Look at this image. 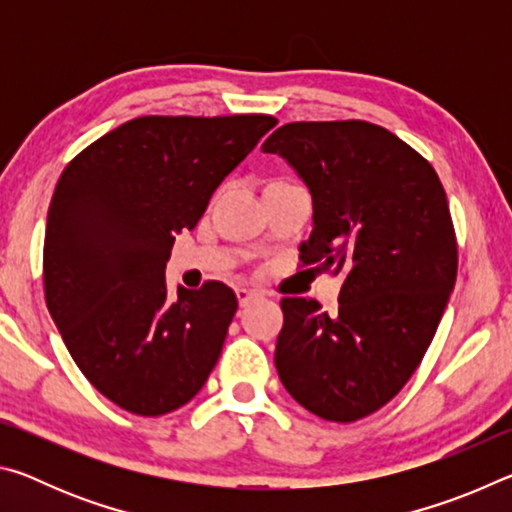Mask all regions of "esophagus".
Wrapping results in <instances>:
<instances>
[{
  "instance_id": "1",
  "label": "esophagus",
  "mask_w": 512,
  "mask_h": 512,
  "mask_svg": "<svg viewBox=\"0 0 512 512\" xmlns=\"http://www.w3.org/2000/svg\"><path fill=\"white\" fill-rule=\"evenodd\" d=\"M255 298H257V293H255V291L244 289V287H239V289H237V300H239V307H248L250 302H253Z\"/></svg>"
}]
</instances>
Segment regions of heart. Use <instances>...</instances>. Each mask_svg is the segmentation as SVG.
I'll return each mask as SVG.
<instances>
[{
  "instance_id": "obj_1",
  "label": "heart",
  "mask_w": 512,
  "mask_h": 512,
  "mask_svg": "<svg viewBox=\"0 0 512 512\" xmlns=\"http://www.w3.org/2000/svg\"><path fill=\"white\" fill-rule=\"evenodd\" d=\"M271 183H291V180H287V178H275V180H271Z\"/></svg>"
}]
</instances>
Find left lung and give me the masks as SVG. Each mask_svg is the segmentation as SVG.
Listing matches in <instances>:
<instances>
[{"label": "left lung", "instance_id": "1", "mask_svg": "<svg viewBox=\"0 0 512 512\" xmlns=\"http://www.w3.org/2000/svg\"><path fill=\"white\" fill-rule=\"evenodd\" d=\"M262 149L314 198L302 266L343 277L334 316L282 298L277 375L318 418L357 422L402 391L443 318L458 271L447 194L418 151L370 121H291Z\"/></svg>", "mask_w": 512, "mask_h": 512}]
</instances>
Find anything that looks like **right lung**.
<instances>
[{
  "mask_svg": "<svg viewBox=\"0 0 512 512\" xmlns=\"http://www.w3.org/2000/svg\"><path fill=\"white\" fill-rule=\"evenodd\" d=\"M271 115H146L76 155L51 198L42 250L47 309L76 366L110 402L164 415L201 391L237 296L221 282L169 298L164 266Z\"/></svg>",
  "mask_w": 512,
  "mask_h": 512,
  "instance_id": "1",
  "label": "right lung"
}]
</instances>
